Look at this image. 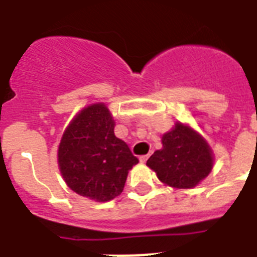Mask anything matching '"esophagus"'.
<instances>
[{"label": "esophagus", "instance_id": "esophagus-1", "mask_svg": "<svg viewBox=\"0 0 257 257\" xmlns=\"http://www.w3.org/2000/svg\"><path fill=\"white\" fill-rule=\"evenodd\" d=\"M148 158H149V154H146V155H141V157H140V161H141L142 163H145V162L148 161Z\"/></svg>", "mask_w": 257, "mask_h": 257}]
</instances>
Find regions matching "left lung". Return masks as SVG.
<instances>
[{"label":"left lung","instance_id":"8db88e82","mask_svg":"<svg viewBox=\"0 0 257 257\" xmlns=\"http://www.w3.org/2000/svg\"><path fill=\"white\" fill-rule=\"evenodd\" d=\"M162 144L163 148L146 162L162 183L175 188H193L212 171V150L187 125L178 122L171 132L163 135Z\"/></svg>","mask_w":257,"mask_h":257}]
</instances>
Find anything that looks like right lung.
Wrapping results in <instances>:
<instances>
[{
	"label": "right lung",
	"mask_w": 257,
	"mask_h": 257,
	"mask_svg": "<svg viewBox=\"0 0 257 257\" xmlns=\"http://www.w3.org/2000/svg\"><path fill=\"white\" fill-rule=\"evenodd\" d=\"M115 121L103 103L75 116L59 146V166L66 184L81 196L109 201L124 189L128 171L139 163L113 133Z\"/></svg>",
	"instance_id": "1"
}]
</instances>
